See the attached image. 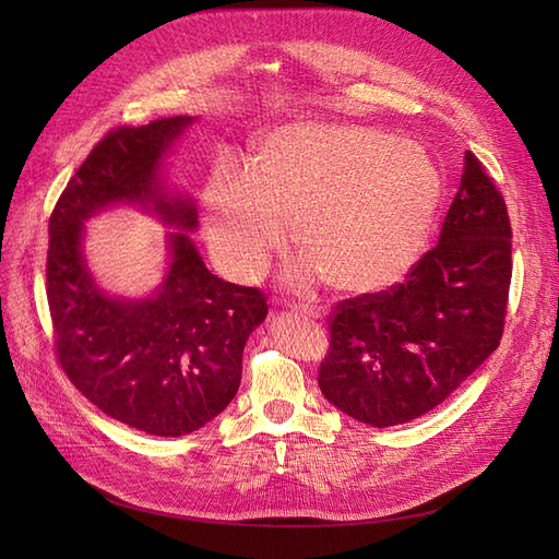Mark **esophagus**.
I'll list each match as a JSON object with an SVG mask.
<instances>
[{
	"label": "esophagus",
	"instance_id": "obj_1",
	"mask_svg": "<svg viewBox=\"0 0 559 559\" xmlns=\"http://www.w3.org/2000/svg\"><path fill=\"white\" fill-rule=\"evenodd\" d=\"M294 312L300 314V317H312V319L321 317V310L314 308V306H294Z\"/></svg>",
	"mask_w": 559,
	"mask_h": 559
}]
</instances>
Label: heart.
Instances as JSON below:
<instances>
[{
	"label": "heart",
	"instance_id": "obj_1",
	"mask_svg": "<svg viewBox=\"0 0 559 559\" xmlns=\"http://www.w3.org/2000/svg\"><path fill=\"white\" fill-rule=\"evenodd\" d=\"M441 198V173L421 146L361 126L294 123L267 134L247 177L218 167L205 216L233 280L261 277L289 226L302 273L370 294L419 261Z\"/></svg>",
	"mask_w": 559,
	"mask_h": 559
}]
</instances>
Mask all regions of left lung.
Instances as JSON below:
<instances>
[{"mask_svg": "<svg viewBox=\"0 0 559 559\" xmlns=\"http://www.w3.org/2000/svg\"><path fill=\"white\" fill-rule=\"evenodd\" d=\"M511 238L503 195L466 151L438 245L403 282L333 308L317 378L321 394L378 429L405 425L443 403L499 347Z\"/></svg>", "mask_w": 559, "mask_h": 559, "instance_id": "1", "label": "left lung"}]
</instances>
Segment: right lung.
I'll return each instance as SVG.
<instances>
[{
    "label": "right lung",
    "mask_w": 559,
    "mask_h": 559,
    "mask_svg": "<svg viewBox=\"0 0 559 559\" xmlns=\"http://www.w3.org/2000/svg\"><path fill=\"white\" fill-rule=\"evenodd\" d=\"M191 123V116H173L109 130L48 218L46 296L62 370L105 415L170 438L205 427L238 394L245 343L267 314L257 286L210 273L183 233L198 224L193 202L160 186V160ZM118 201L148 206L182 228L171 236V270L151 299L103 295L82 261V222Z\"/></svg>",
    "instance_id": "1"
}]
</instances>
